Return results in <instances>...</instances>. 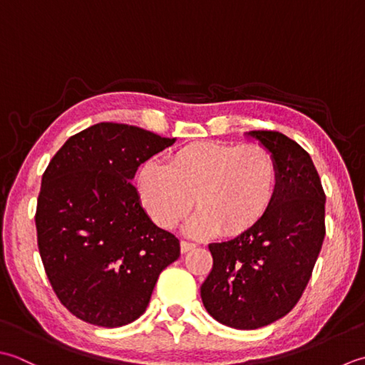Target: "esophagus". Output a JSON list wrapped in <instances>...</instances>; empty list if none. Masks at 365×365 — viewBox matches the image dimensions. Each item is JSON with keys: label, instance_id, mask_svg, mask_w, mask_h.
I'll use <instances>...</instances> for the list:
<instances>
[{"label": "esophagus", "instance_id": "esophagus-1", "mask_svg": "<svg viewBox=\"0 0 365 365\" xmlns=\"http://www.w3.org/2000/svg\"><path fill=\"white\" fill-rule=\"evenodd\" d=\"M195 247H197V244L189 242V241H181V252H182V254H185V252H189V250L195 249Z\"/></svg>", "mask_w": 365, "mask_h": 365}]
</instances>
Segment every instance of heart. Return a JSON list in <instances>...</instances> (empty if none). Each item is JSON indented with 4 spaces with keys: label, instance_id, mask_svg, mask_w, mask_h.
<instances>
[{
    "label": "heart",
    "instance_id": "b5f03b06",
    "mask_svg": "<svg viewBox=\"0 0 365 365\" xmlns=\"http://www.w3.org/2000/svg\"><path fill=\"white\" fill-rule=\"evenodd\" d=\"M279 187V168L258 143L203 141L170 155L167 165L150 160L137 175L140 202L162 228H173L195 205L185 232L192 236L240 235L269 211Z\"/></svg>",
    "mask_w": 365,
    "mask_h": 365
}]
</instances>
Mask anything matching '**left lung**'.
Instances as JSON below:
<instances>
[{
	"instance_id": "1",
	"label": "left lung",
	"mask_w": 365,
	"mask_h": 365,
	"mask_svg": "<svg viewBox=\"0 0 365 365\" xmlns=\"http://www.w3.org/2000/svg\"><path fill=\"white\" fill-rule=\"evenodd\" d=\"M247 135L277 162L276 198L254 227L210 244L214 264L202 285L207 314L235 329L263 328L296 306L326 235V195L307 151L280 132Z\"/></svg>"
}]
</instances>
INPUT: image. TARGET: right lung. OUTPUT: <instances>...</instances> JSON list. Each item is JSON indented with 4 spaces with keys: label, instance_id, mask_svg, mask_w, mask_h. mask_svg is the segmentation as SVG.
Segmentation results:
<instances>
[{
    "label": "right lung",
    "instance_id": "obj_1",
    "mask_svg": "<svg viewBox=\"0 0 365 365\" xmlns=\"http://www.w3.org/2000/svg\"><path fill=\"white\" fill-rule=\"evenodd\" d=\"M175 143L137 125L99 123L72 135L42 175L37 245L72 315L120 328L145 314L159 274L180 258L132 185L138 167Z\"/></svg>",
    "mask_w": 365,
    "mask_h": 365
}]
</instances>
